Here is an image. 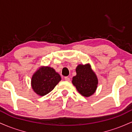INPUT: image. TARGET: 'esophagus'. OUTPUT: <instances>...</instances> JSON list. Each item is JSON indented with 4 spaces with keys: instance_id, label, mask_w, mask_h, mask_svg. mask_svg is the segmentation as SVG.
Wrapping results in <instances>:
<instances>
[{
    "instance_id": "obj_1",
    "label": "esophagus",
    "mask_w": 132,
    "mask_h": 132,
    "mask_svg": "<svg viewBox=\"0 0 132 132\" xmlns=\"http://www.w3.org/2000/svg\"><path fill=\"white\" fill-rule=\"evenodd\" d=\"M64 79H65V81H70V78H69V77H65Z\"/></svg>"
}]
</instances>
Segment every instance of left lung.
Masks as SVG:
<instances>
[{
  "label": "left lung",
  "instance_id": "8db88e82",
  "mask_svg": "<svg viewBox=\"0 0 132 132\" xmlns=\"http://www.w3.org/2000/svg\"><path fill=\"white\" fill-rule=\"evenodd\" d=\"M76 76L72 78V82L78 91L83 96L89 97L95 92L98 79L89 64H79L76 69Z\"/></svg>",
  "mask_w": 132,
  "mask_h": 132
}]
</instances>
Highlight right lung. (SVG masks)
I'll return each mask as SVG.
<instances>
[{
    "label": "right lung",
    "instance_id": "obj_1",
    "mask_svg": "<svg viewBox=\"0 0 132 132\" xmlns=\"http://www.w3.org/2000/svg\"><path fill=\"white\" fill-rule=\"evenodd\" d=\"M61 79L60 75L53 68L42 67L33 75L31 87L38 95L43 96L50 92Z\"/></svg>",
    "mask_w": 132,
    "mask_h": 132
}]
</instances>
